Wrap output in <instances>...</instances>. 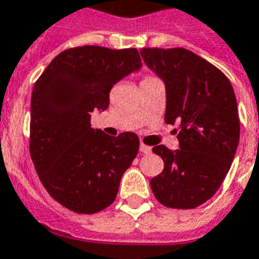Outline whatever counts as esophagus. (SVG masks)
I'll use <instances>...</instances> for the list:
<instances>
[{"mask_svg": "<svg viewBox=\"0 0 259 259\" xmlns=\"http://www.w3.org/2000/svg\"><path fill=\"white\" fill-rule=\"evenodd\" d=\"M139 150L143 152V154H150V152H151V147H148V146H146V144L143 143H140Z\"/></svg>", "mask_w": 259, "mask_h": 259, "instance_id": "34e87169", "label": "esophagus"}]
</instances>
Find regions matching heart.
<instances>
[{"label":"heart","instance_id":"obj_1","mask_svg":"<svg viewBox=\"0 0 259 259\" xmlns=\"http://www.w3.org/2000/svg\"><path fill=\"white\" fill-rule=\"evenodd\" d=\"M147 78H152V77H147Z\"/></svg>","mask_w":259,"mask_h":259}]
</instances>
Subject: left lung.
<instances>
[{"instance_id": "8db88e82", "label": "left lung", "mask_w": 259, "mask_h": 259, "mask_svg": "<svg viewBox=\"0 0 259 259\" xmlns=\"http://www.w3.org/2000/svg\"><path fill=\"white\" fill-rule=\"evenodd\" d=\"M140 55L165 82V121L180 123L178 150L152 147L165 162L150 181L152 193L162 205L192 209L218 192L235 157L240 131L235 93L218 67L186 48H142Z\"/></svg>"}]
</instances>
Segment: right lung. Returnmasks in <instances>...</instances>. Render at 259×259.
<instances>
[{
  "instance_id": "obj_1",
  "label": "right lung",
  "mask_w": 259,
  "mask_h": 259,
  "mask_svg": "<svg viewBox=\"0 0 259 259\" xmlns=\"http://www.w3.org/2000/svg\"><path fill=\"white\" fill-rule=\"evenodd\" d=\"M140 67L136 48L82 46L57 55L35 82L29 152L50 196L70 211L111 205L138 155L136 134L107 135L90 127V113L105 111L113 85Z\"/></svg>"
}]
</instances>
